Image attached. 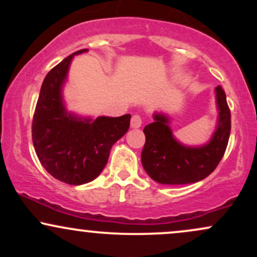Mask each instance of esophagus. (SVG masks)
<instances>
[{
    "label": "esophagus",
    "instance_id": "1",
    "mask_svg": "<svg viewBox=\"0 0 257 257\" xmlns=\"http://www.w3.org/2000/svg\"><path fill=\"white\" fill-rule=\"evenodd\" d=\"M131 125L132 128H140V126L143 125V118H141L140 114H134V116L132 117Z\"/></svg>",
    "mask_w": 257,
    "mask_h": 257
}]
</instances>
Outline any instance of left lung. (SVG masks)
Wrapping results in <instances>:
<instances>
[{
  "label": "left lung",
  "mask_w": 257,
  "mask_h": 257,
  "mask_svg": "<svg viewBox=\"0 0 257 257\" xmlns=\"http://www.w3.org/2000/svg\"><path fill=\"white\" fill-rule=\"evenodd\" d=\"M219 124L210 143L202 147H186L173 138L168 118L155 114V122L144 128L146 141L141 152L144 169L155 181L166 185H185L210 175L225 155L231 133V111L225 90L216 89Z\"/></svg>",
  "instance_id": "8db88e82"
}]
</instances>
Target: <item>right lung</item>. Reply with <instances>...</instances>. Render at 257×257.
<instances>
[{
    "mask_svg": "<svg viewBox=\"0 0 257 257\" xmlns=\"http://www.w3.org/2000/svg\"><path fill=\"white\" fill-rule=\"evenodd\" d=\"M73 53L47 73L32 119V143L41 164L53 178L82 185L98 178L107 163L110 150L128 132L131 114L77 119L67 114L61 99Z\"/></svg>",
    "mask_w": 257,
    "mask_h": 257,
    "instance_id": "1",
    "label": "right lung"
}]
</instances>
